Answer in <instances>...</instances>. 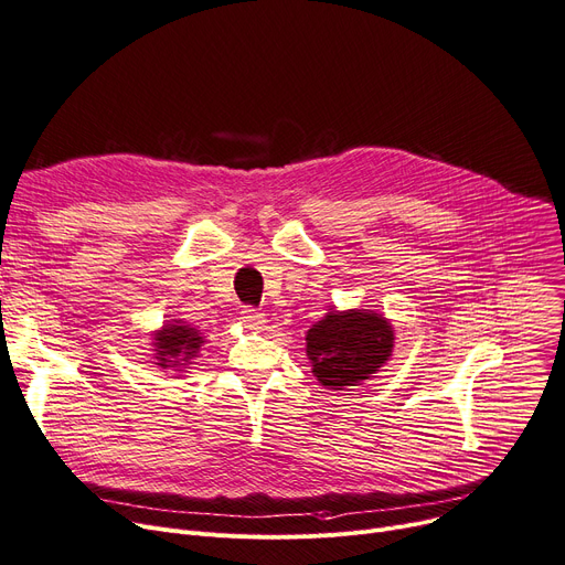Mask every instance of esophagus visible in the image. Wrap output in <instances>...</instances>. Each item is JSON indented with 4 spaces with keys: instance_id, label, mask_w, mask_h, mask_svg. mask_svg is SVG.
I'll use <instances>...</instances> for the list:
<instances>
[{
    "instance_id": "esophagus-1",
    "label": "esophagus",
    "mask_w": 565,
    "mask_h": 565,
    "mask_svg": "<svg viewBox=\"0 0 565 565\" xmlns=\"http://www.w3.org/2000/svg\"><path fill=\"white\" fill-rule=\"evenodd\" d=\"M241 318H243V322L247 324V328H254V330H258L260 324L265 322V320H263V313H260L258 309H254V307H243Z\"/></svg>"
}]
</instances>
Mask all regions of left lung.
Masks as SVG:
<instances>
[{
  "label": "left lung",
  "instance_id": "obj_1",
  "mask_svg": "<svg viewBox=\"0 0 565 565\" xmlns=\"http://www.w3.org/2000/svg\"><path fill=\"white\" fill-rule=\"evenodd\" d=\"M394 350L392 322L366 309L330 311L307 332V358L322 387H358Z\"/></svg>",
  "mask_w": 565,
  "mask_h": 565
}]
</instances>
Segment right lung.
Returning <instances> with one entry per match:
<instances>
[{"instance_id":"right-lung-1","label":"right lung","mask_w":565,"mask_h":565,"mask_svg":"<svg viewBox=\"0 0 565 565\" xmlns=\"http://www.w3.org/2000/svg\"><path fill=\"white\" fill-rule=\"evenodd\" d=\"M156 360L160 369H175L181 371L185 364H190L199 348L203 345V337L196 328H190V324L173 320L167 322L164 328L156 334Z\"/></svg>"}]
</instances>
